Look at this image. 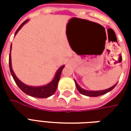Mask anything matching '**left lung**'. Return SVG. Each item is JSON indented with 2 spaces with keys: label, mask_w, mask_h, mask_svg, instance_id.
Listing matches in <instances>:
<instances>
[{
  "label": "left lung",
  "mask_w": 131,
  "mask_h": 131,
  "mask_svg": "<svg viewBox=\"0 0 131 131\" xmlns=\"http://www.w3.org/2000/svg\"><path fill=\"white\" fill-rule=\"evenodd\" d=\"M75 84H76V87L77 88L78 91L81 94H82L84 95H87V96H90V97H97L99 95H102L103 94H106V93H108L109 91H111L112 90H113L114 88H115L116 84L112 86V88L106 89V90H100V91H88V90H85L82 88H80L79 86V84L77 83V82L75 81Z\"/></svg>",
  "instance_id": "1"
}]
</instances>
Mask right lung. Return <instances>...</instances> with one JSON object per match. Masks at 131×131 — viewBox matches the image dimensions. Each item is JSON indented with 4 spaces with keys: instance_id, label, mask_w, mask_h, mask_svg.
Listing matches in <instances>:
<instances>
[{
    "instance_id": "right-lung-1",
    "label": "right lung",
    "mask_w": 131,
    "mask_h": 131,
    "mask_svg": "<svg viewBox=\"0 0 131 131\" xmlns=\"http://www.w3.org/2000/svg\"><path fill=\"white\" fill-rule=\"evenodd\" d=\"M28 21V19L25 20L24 23L19 27L16 33H17V32L21 29V28L23 26V25H25V23ZM11 49H12V46H11ZM11 49H10V52H11ZM64 66H61L60 68H59L57 71V73L55 74V77L53 79L52 81L49 83L47 85L44 86H41V87H30V86H28L25 84H23L21 81H19L17 79V77L15 76V74L13 71L12 68V62H11V54H9V68H10V71L12 75V77L14 80V82H16V84H17V86L20 88L23 92L25 93H26L27 95H29L30 96L33 97H36V98H48L51 95H52L54 93H55L57 88H58V84L60 78V75H61V72L63 71Z\"/></svg>"
}]
</instances>
